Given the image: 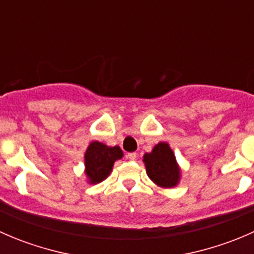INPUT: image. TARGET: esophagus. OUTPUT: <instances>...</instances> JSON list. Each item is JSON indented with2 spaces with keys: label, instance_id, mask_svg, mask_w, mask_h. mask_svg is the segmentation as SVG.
Segmentation results:
<instances>
[{
  "label": "esophagus",
  "instance_id": "obj_1",
  "mask_svg": "<svg viewBox=\"0 0 254 254\" xmlns=\"http://www.w3.org/2000/svg\"><path fill=\"white\" fill-rule=\"evenodd\" d=\"M136 156H137L136 152H129L127 155V160H130V161H134L135 158H136Z\"/></svg>",
  "mask_w": 254,
  "mask_h": 254
}]
</instances>
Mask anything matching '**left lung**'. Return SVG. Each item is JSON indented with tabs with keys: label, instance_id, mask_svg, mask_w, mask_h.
I'll return each mask as SVG.
<instances>
[{
	"label": "left lung",
	"instance_id": "obj_1",
	"mask_svg": "<svg viewBox=\"0 0 254 254\" xmlns=\"http://www.w3.org/2000/svg\"><path fill=\"white\" fill-rule=\"evenodd\" d=\"M143 162L146 172L151 181L163 188H172L178 183L179 168L176 157L168 143L160 142L153 147L152 152L145 153Z\"/></svg>",
	"mask_w": 254,
	"mask_h": 254
}]
</instances>
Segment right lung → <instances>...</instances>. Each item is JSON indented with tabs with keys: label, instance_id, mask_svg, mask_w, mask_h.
Wrapping results in <instances>:
<instances>
[{
	"label": "right lung",
	"instance_id": "right-lung-1",
	"mask_svg": "<svg viewBox=\"0 0 254 254\" xmlns=\"http://www.w3.org/2000/svg\"><path fill=\"white\" fill-rule=\"evenodd\" d=\"M122 157L123 151L118 146L108 147L102 142H92L84 155L86 175L91 183H99L106 179L111 173L115 161Z\"/></svg>",
	"mask_w": 254,
	"mask_h": 254
}]
</instances>
